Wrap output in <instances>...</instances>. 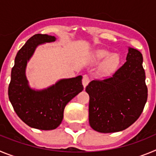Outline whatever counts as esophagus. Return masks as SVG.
Instances as JSON below:
<instances>
[{
	"label": "esophagus",
	"mask_w": 156,
	"mask_h": 156,
	"mask_svg": "<svg viewBox=\"0 0 156 156\" xmlns=\"http://www.w3.org/2000/svg\"><path fill=\"white\" fill-rule=\"evenodd\" d=\"M89 81H90V78H89V77L86 75H84L83 78H82V84H83V86L85 87V88L86 87V85L88 84Z\"/></svg>",
	"instance_id": "34e87169"
}]
</instances>
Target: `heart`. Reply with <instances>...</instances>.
<instances>
[{
	"instance_id": "obj_1",
	"label": "heart",
	"mask_w": 156,
	"mask_h": 156,
	"mask_svg": "<svg viewBox=\"0 0 156 156\" xmlns=\"http://www.w3.org/2000/svg\"><path fill=\"white\" fill-rule=\"evenodd\" d=\"M106 59L105 63L102 65V71L105 74H109L113 72L119 65L120 63V57L117 54H112L111 53L107 50H99L95 53V57L99 60H102V59Z\"/></svg>"
}]
</instances>
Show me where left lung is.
Here are the masks:
<instances>
[{
	"label": "left lung",
	"mask_w": 156,
	"mask_h": 156,
	"mask_svg": "<svg viewBox=\"0 0 156 156\" xmlns=\"http://www.w3.org/2000/svg\"><path fill=\"white\" fill-rule=\"evenodd\" d=\"M126 61L110 76L94 79L85 91L89 95L88 120L101 133L120 131L138 119L148 98L142 54L129 48Z\"/></svg>",
	"instance_id": "obj_1"
}]
</instances>
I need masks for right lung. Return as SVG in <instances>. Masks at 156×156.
<instances>
[{"instance_id": "obj_1", "label": "right lung", "mask_w": 156, "mask_h": 156, "mask_svg": "<svg viewBox=\"0 0 156 156\" xmlns=\"http://www.w3.org/2000/svg\"><path fill=\"white\" fill-rule=\"evenodd\" d=\"M56 40L54 36L36 34L19 50L12 70L8 97L16 114L28 126L40 130L55 129L61 124L66 105L83 90L81 76L63 79L43 91L28 85L25 75L26 64L39 44Z\"/></svg>"}]
</instances>
